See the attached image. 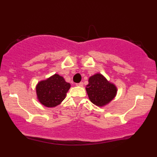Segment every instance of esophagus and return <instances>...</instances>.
Returning <instances> with one entry per match:
<instances>
[{
  "label": "esophagus",
  "mask_w": 157,
  "mask_h": 157,
  "mask_svg": "<svg viewBox=\"0 0 157 157\" xmlns=\"http://www.w3.org/2000/svg\"><path fill=\"white\" fill-rule=\"evenodd\" d=\"M76 86H77L82 87V86H83V83H82V82H80V83H76Z\"/></svg>",
  "instance_id": "obj_1"
}]
</instances>
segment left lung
I'll return each mask as SVG.
<instances>
[{"instance_id":"left-lung-1","label":"left lung","mask_w":157,"mask_h":157,"mask_svg":"<svg viewBox=\"0 0 157 157\" xmlns=\"http://www.w3.org/2000/svg\"><path fill=\"white\" fill-rule=\"evenodd\" d=\"M86 90L90 101L101 107L106 106L113 100L118 91L116 85L100 73H96L89 77Z\"/></svg>"}]
</instances>
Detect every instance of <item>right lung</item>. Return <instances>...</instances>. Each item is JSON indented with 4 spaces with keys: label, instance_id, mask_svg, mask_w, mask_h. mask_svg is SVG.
Listing matches in <instances>:
<instances>
[{
    "label": "right lung",
    "instance_id": "add662e5",
    "mask_svg": "<svg viewBox=\"0 0 157 157\" xmlns=\"http://www.w3.org/2000/svg\"><path fill=\"white\" fill-rule=\"evenodd\" d=\"M70 87V83L66 82L63 77L55 74L37 83L36 92L38 101L47 107L58 106L66 98Z\"/></svg>",
    "mask_w": 157,
    "mask_h": 157
}]
</instances>
